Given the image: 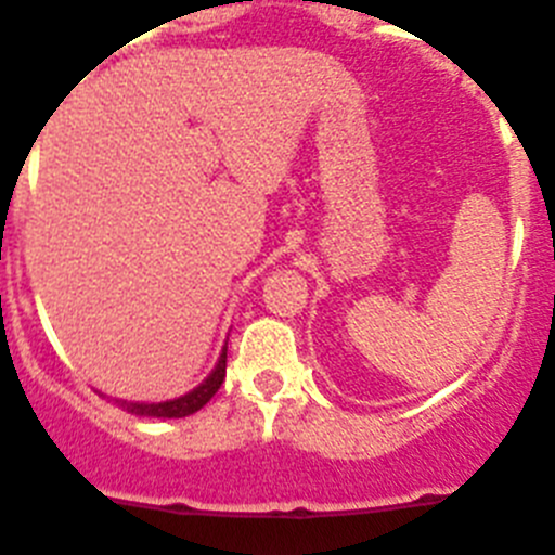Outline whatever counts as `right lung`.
Here are the masks:
<instances>
[{"label": "right lung", "mask_w": 555, "mask_h": 555, "mask_svg": "<svg viewBox=\"0 0 555 555\" xmlns=\"http://www.w3.org/2000/svg\"><path fill=\"white\" fill-rule=\"evenodd\" d=\"M227 375V345L219 356V364L214 366V372L205 377L196 388H191L189 395L178 397V400L167 402H120L128 413H137V416H153V418H183L196 413L199 408H205L210 402V397L219 391V386L224 383Z\"/></svg>", "instance_id": "add662e5"}]
</instances>
